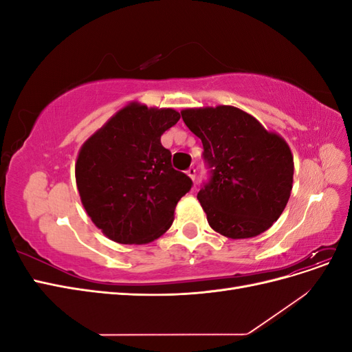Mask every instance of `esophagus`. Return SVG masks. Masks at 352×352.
<instances>
[{"label": "esophagus", "mask_w": 352, "mask_h": 352, "mask_svg": "<svg viewBox=\"0 0 352 352\" xmlns=\"http://www.w3.org/2000/svg\"><path fill=\"white\" fill-rule=\"evenodd\" d=\"M186 173H188V176L192 179V180H195V176H197V170L194 168V167H189L188 170H186Z\"/></svg>", "instance_id": "1"}]
</instances>
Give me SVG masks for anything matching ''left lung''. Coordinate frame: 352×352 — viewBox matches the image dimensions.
I'll use <instances>...</instances> for the list:
<instances>
[{"label":"left lung","mask_w":352,"mask_h":352,"mask_svg":"<svg viewBox=\"0 0 352 352\" xmlns=\"http://www.w3.org/2000/svg\"><path fill=\"white\" fill-rule=\"evenodd\" d=\"M180 114L204 146L202 160L210 176L197 198L208 225L230 239L267 230L291 197L294 157L287 144L230 105Z\"/></svg>","instance_id":"left-lung-1"}]
</instances>
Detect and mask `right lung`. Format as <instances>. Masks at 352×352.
Returning a JSON list of instances; mask_svg holds the SVG:
<instances>
[{"label":"right lung","mask_w":352,"mask_h":352,"mask_svg":"<svg viewBox=\"0 0 352 352\" xmlns=\"http://www.w3.org/2000/svg\"><path fill=\"white\" fill-rule=\"evenodd\" d=\"M172 109L131 104L83 144L76 184L88 216L119 243H146L172 226L192 180L172 167L162 135L177 123Z\"/></svg>","instance_id":"right-lung-1"}]
</instances>
